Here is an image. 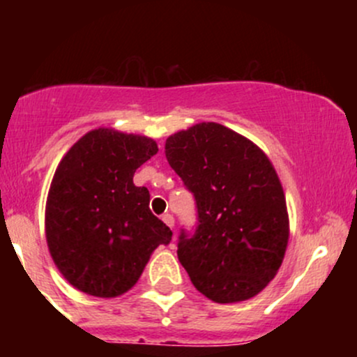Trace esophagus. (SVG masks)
Listing matches in <instances>:
<instances>
[{
  "label": "esophagus",
  "instance_id": "esophagus-1",
  "mask_svg": "<svg viewBox=\"0 0 357 357\" xmlns=\"http://www.w3.org/2000/svg\"><path fill=\"white\" fill-rule=\"evenodd\" d=\"M162 221H165V223H166L169 228L174 227V218H173V215H169V213H166V215H162Z\"/></svg>",
  "mask_w": 357,
  "mask_h": 357
}]
</instances>
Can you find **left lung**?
I'll use <instances>...</instances> for the list:
<instances>
[{"mask_svg":"<svg viewBox=\"0 0 357 357\" xmlns=\"http://www.w3.org/2000/svg\"><path fill=\"white\" fill-rule=\"evenodd\" d=\"M166 159L195 196L198 223L181 228L178 258L218 304L255 297L280 268L289 241L285 196L272 162L228 127L203 122L166 139Z\"/></svg>","mask_w":357,"mask_h":357,"instance_id":"obj_1","label":"left lung"}]
</instances>
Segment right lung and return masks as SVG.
Masks as SVG:
<instances>
[{
  "mask_svg": "<svg viewBox=\"0 0 357 357\" xmlns=\"http://www.w3.org/2000/svg\"><path fill=\"white\" fill-rule=\"evenodd\" d=\"M158 153L153 139L96 129L65 154L48 191L50 255L75 289L117 297L141 277L151 253L173 236L149 210L134 173Z\"/></svg>",
  "mask_w": 357,
  "mask_h": 357,
  "instance_id": "add662e5",
  "label": "right lung"
}]
</instances>
